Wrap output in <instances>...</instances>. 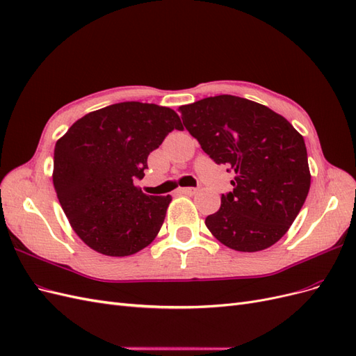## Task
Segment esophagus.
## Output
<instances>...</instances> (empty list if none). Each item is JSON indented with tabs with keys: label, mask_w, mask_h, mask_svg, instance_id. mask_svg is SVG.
<instances>
[{
	"label": "esophagus",
	"mask_w": 356,
	"mask_h": 356,
	"mask_svg": "<svg viewBox=\"0 0 356 356\" xmlns=\"http://www.w3.org/2000/svg\"><path fill=\"white\" fill-rule=\"evenodd\" d=\"M178 191L181 193V195L193 196V195H196V193H197V188H193V187H184V188H179Z\"/></svg>",
	"instance_id": "1"
}]
</instances>
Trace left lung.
Masks as SVG:
<instances>
[{
    "label": "left lung",
    "instance_id": "1",
    "mask_svg": "<svg viewBox=\"0 0 356 356\" xmlns=\"http://www.w3.org/2000/svg\"><path fill=\"white\" fill-rule=\"evenodd\" d=\"M179 111L203 152L236 174L233 191L204 220L213 238L241 252L275 245L310 188L303 136L281 114L239 96H211Z\"/></svg>",
    "mask_w": 356,
    "mask_h": 356
}]
</instances>
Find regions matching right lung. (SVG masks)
I'll return each mask as SVG.
<instances>
[{"mask_svg":"<svg viewBox=\"0 0 356 356\" xmlns=\"http://www.w3.org/2000/svg\"><path fill=\"white\" fill-rule=\"evenodd\" d=\"M174 129H182L174 110L120 102L86 114L58 139L53 186L72 230L93 251L127 257L156 239L172 197L147 196L134 181Z\"/></svg>","mask_w":356,"mask_h":356,"instance_id":"right-lung-1","label":"right lung"}]
</instances>
